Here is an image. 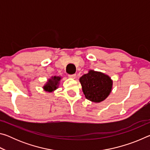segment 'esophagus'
Wrapping results in <instances>:
<instances>
[{
    "instance_id": "obj_1",
    "label": "esophagus",
    "mask_w": 150,
    "mask_h": 150,
    "mask_svg": "<svg viewBox=\"0 0 150 150\" xmlns=\"http://www.w3.org/2000/svg\"><path fill=\"white\" fill-rule=\"evenodd\" d=\"M69 78H72V79H75L76 77V74H71L68 75Z\"/></svg>"
}]
</instances>
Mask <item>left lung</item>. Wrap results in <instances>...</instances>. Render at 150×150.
Wrapping results in <instances>:
<instances>
[{"mask_svg": "<svg viewBox=\"0 0 150 150\" xmlns=\"http://www.w3.org/2000/svg\"><path fill=\"white\" fill-rule=\"evenodd\" d=\"M83 93L86 98L92 102L100 103L111 92L112 81L103 73L89 71L80 78Z\"/></svg>", "mask_w": 150, "mask_h": 150, "instance_id": "left-lung-1", "label": "left lung"}]
</instances>
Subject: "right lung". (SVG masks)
Segmentation results:
<instances>
[{"instance_id": "1", "label": "right lung", "mask_w": 150, "mask_h": 150, "mask_svg": "<svg viewBox=\"0 0 150 150\" xmlns=\"http://www.w3.org/2000/svg\"><path fill=\"white\" fill-rule=\"evenodd\" d=\"M61 77H52V79H50L46 85L44 86V89L47 91H53L56 89L57 88L58 83L60 80Z\"/></svg>"}]
</instances>
